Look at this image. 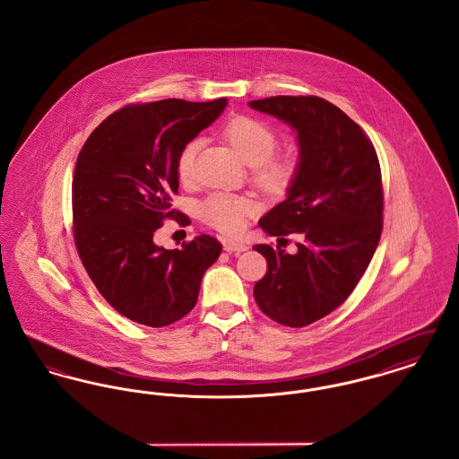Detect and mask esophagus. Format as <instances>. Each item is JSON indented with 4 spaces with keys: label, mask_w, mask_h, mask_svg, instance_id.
<instances>
[{
    "label": "esophagus",
    "mask_w": 459,
    "mask_h": 459,
    "mask_svg": "<svg viewBox=\"0 0 459 459\" xmlns=\"http://www.w3.org/2000/svg\"><path fill=\"white\" fill-rule=\"evenodd\" d=\"M223 249H225L227 253H236V255H239V253L247 249V246L242 244V242H238V240H223Z\"/></svg>",
    "instance_id": "1"
}]
</instances>
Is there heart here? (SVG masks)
Segmentation results:
<instances>
[{"mask_svg":"<svg viewBox=\"0 0 459 459\" xmlns=\"http://www.w3.org/2000/svg\"><path fill=\"white\" fill-rule=\"evenodd\" d=\"M221 134L240 158L253 167L255 180L266 193L282 196L290 189L299 172V154L294 150L273 153L277 148V132L266 122L249 115H236L225 122ZM199 148L201 141L191 139L177 154L175 167L182 180L193 177ZM256 210L258 204L255 199L227 193H215L199 204L201 219L230 236L239 234L246 220L255 215Z\"/></svg>","mask_w":459,"mask_h":459,"instance_id":"obj_1","label":"heart"}]
</instances>
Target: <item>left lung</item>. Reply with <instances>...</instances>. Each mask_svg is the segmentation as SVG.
Here are the masks:
<instances>
[{
	"label": "left lung",
	"instance_id": "obj_1",
	"mask_svg": "<svg viewBox=\"0 0 459 459\" xmlns=\"http://www.w3.org/2000/svg\"><path fill=\"white\" fill-rule=\"evenodd\" d=\"M249 107L289 124L299 146L298 177L260 227L279 240L303 238L294 255L255 246L268 264L255 299L277 324L306 327L342 305L370 264L382 234L378 158L361 127L324 98L273 96Z\"/></svg>",
	"mask_w": 459,
	"mask_h": 459
}]
</instances>
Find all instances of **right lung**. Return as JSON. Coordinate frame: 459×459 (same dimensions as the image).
Masks as SVG:
<instances>
[{"mask_svg":"<svg viewBox=\"0 0 459 459\" xmlns=\"http://www.w3.org/2000/svg\"><path fill=\"white\" fill-rule=\"evenodd\" d=\"M227 100L191 103L161 100L129 105L107 117L82 146L72 182L74 239L101 296L118 313L148 327L186 316L197 301L204 272L221 244L199 236L182 249L154 244L177 195V154L212 126Z\"/></svg>","mask_w":459,"mask_h":459,"instance_id":"obj_1","label":"right lung"}]
</instances>
